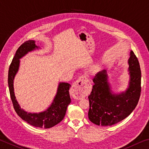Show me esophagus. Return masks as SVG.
<instances>
[{
    "mask_svg": "<svg viewBox=\"0 0 149 149\" xmlns=\"http://www.w3.org/2000/svg\"><path fill=\"white\" fill-rule=\"evenodd\" d=\"M86 81L87 77L82 75L74 83L71 89L73 97L76 99H81L86 96L88 91V86Z\"/></svg>",
    "mask_w": 149,
    "mask_h": 149,
    "instance_id": "1",
    "label": "esophagus"
}]
</instances>
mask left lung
Here are the masks:
<instances>
[{
  "instance_id": "1",
  "label": "left lung",
  "mask_w": 149,
  "mask_h": 149,
  "mask_svg": "<svg viewBox=\"0 0 149 149\" xmlns=\"http://www.w3.org/2000/svg\"><path fill=\"white\" fill-rule=\"evenodd\" d=\"M130 82L125 91L113 93L105 70L93 78V89L89 97L88 116L98 125H114L127 117L135 109L141 95V72L139 62L132 50L128 60Z\"/></svg>"
}]
</instances>
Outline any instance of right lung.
Segmentation results:
<instances>
[{
    "label": "right lung",
    "instance_id": "right-lung-1",
    "mask_svg": "<svg viewBox=\"0 0 149 149\" xmlns=\"http://www.w3.org/2000/svg\"><path fill=\"white\" fill-rule=\"evenodd\" d=\"M33 40H29L24 42L16 50V54L12 59L8 70V84L10 95L12 104L17 114L26 121L29 124L40 128H50L56 125L64 119L66 112L68 106L71 102L69 93L70 84L60 82L58 87L56 95L52 104L44 112L39 113H29L20 107L15 97L14 91V79L15 75L18 71L19 59L29 52L38 49L39 47L35 45Z\"/></svg>",
    "mask_w": 149,
    "mask_h": 149
}]
</instances>
